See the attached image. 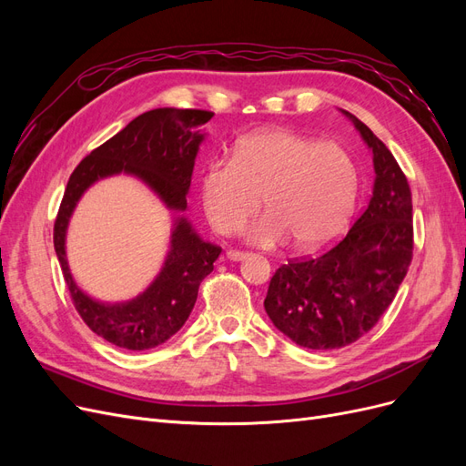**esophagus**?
<instances>
[{"label":"esophagus","mask_w":466,"mask_h":466,"mask_svg":"<svg viewBox=\"0 0 466 466\" xmlns=\"http://www.w3.org/2000/svg\"><path fill=\"white\" fill-rule=\"evenodd\" d=\"M225 257H228L229 260H233V262H238V260H245L247 257H248V252H241V250H228L225 252Z\"/></svg>","instance_id":"34e87169"}]
</instances>
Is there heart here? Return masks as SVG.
Masks as SVG:
<instances>
[{"label":"heart","instance_id":"1","mask_svg":"<svg viewBox=\"0 0 466 466\" xmlns=\"http://www.w3.org/2000/svg\"><path fill=\"white\" fill-rule=\"evenodd\" d=\"M358 168L334 142L266 128L238 137L231 159L206 163L198 182L204 216L218 233L235 231L260 202L266 211L241 229L247 243L278 248L295 241L320 250L342 237L358 202Z\"/></svg>","mask_w":466,"mask_h":466}]
</instances>
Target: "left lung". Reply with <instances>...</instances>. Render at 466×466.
Masks as SVG:
<instances>
[{
    "label": "left lung",
    "instance_id": "8db88e82",
    "mask_svg": "<svg viewBox=\"0 0 466 466\" xmlns=\"http://www.w3.org/2000/svg\"><path fill=\"white\" fill-rule=\"evenodd\" d=\"M373 155V194L348 235L329 252L279 266L266 315L291 342L336 350L371 330L397 295L412 260V194L389 147L348 110Z\"/></svg>",
    "mask_w": 466,
    "mask_h": 466
}]
</instances>
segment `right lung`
I'll use <instances>...</instances> for the list:
<instances>
[{
    "label": "right lung",
    "mask_w": 466,
    "mask_h": 466,
    "mask_svg": "<svg viewBox=\"0 0 466 466\" xmlns=\"http://www.w3.org/2000/svg\"><path fill=\"white\" fill-rule=\"evenodd\" d=\"M214 112L153 108L134 118L116 136L91 151L67 180L54 225V248L74 305L87 327L124 350H151L175 336L190 317L202 279L214 270L221 248L196 233L185 216L196 155L206 139L202 128ZM128 174L137 177L172 211V238L160 274L136 299L108 304L77 286L66 264L68 219L95 181Z\"/></svg>",
    "instance_id": "1"
}]
</instances>
